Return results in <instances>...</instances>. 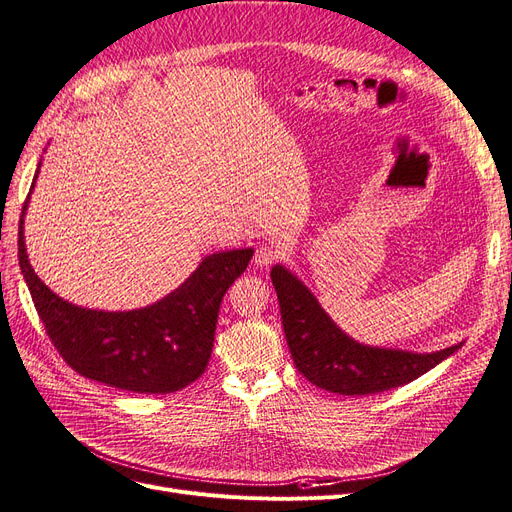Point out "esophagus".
Wrapping results in <instances>:
<instances>
[{
	"mask_svg": "<svg viewBox=\"0 0 512 512\" xmlns=\"http://www.w3.org/2000/svg\"><path fill=\"white\" fill-rule=\"evenodd\" d=\"M281 258V252L275 248V245H260L254 254V264L256 267H269V264L277 262Z\"/></svg>",
	"mask_w": 512,
	"mask_h": 512,
	"instance_id": "esophagus-1",
	"label": "esophagus"
}]
</instances>
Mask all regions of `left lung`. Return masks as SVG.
<instances>
[{"label": "left lung", "mask_w": 512, "mask_h": 512, "mask_svg": "<svg viewBox=\"0 0 512 512\" xmlns=\"http://www.w3.org/2000/svg\"><path fill=\"white\" fill-rule=\"evenodd\" d=\"M279 298L281 324L296 368L322 390L343 396H366L409 383L462 347L434 354L360 345L334 324L315 296L281 264L271 271Z\"/></svg>", "instance_id": "left-lung-1"}]
</instances>
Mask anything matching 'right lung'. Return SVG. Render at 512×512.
Masks as SVG:
<instances>
[{
    "mask_svg": "<svg viewBox=\"0 0 512 512\" xmlns=\"http://www.w3.org/2000/svg\"><path fill=\"white\" fill-rule=\"evenodd\" d=\"M27 203L29 197L23 216ZM23 216L19 226L23 277L52 345L78 375L133 394H171L205 373L222 296L248 269L254 250L211 254L163 301L110 313L76 307L46 288L27 260Z\"/></svg>",
    "mask_w": 512,
    "mask_h": 512,
    "instance_id": "right-lung-1",
    "label": "right lung"
}]
</instances>
